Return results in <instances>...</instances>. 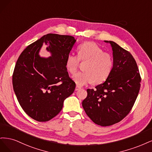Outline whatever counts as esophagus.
<instances>
[{"instance_id":"1","label":"esophagus","mask_w":152,"mask_h":152,"mask_svg":"<svg viewBox=\"0 0 152 152\" xmlns=\"http://www.w3.org/2000/svg\"><path fill=\"white\" fill-rule=\"evenodd\" d=\"M81 86H78V85H77L76 86V88H75V90L76 91H77V90H79L80 89H81Z\"/></svg>"}]
</instances>
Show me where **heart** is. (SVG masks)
Here are the masks:
<instances>
[{"label":"heart","instance_id":"heart-1","mask_svg":"<svg viewBox=\"0 0 152 152\" xmlns=\"http://www.w3.org/2000/svg\"><path fill=\"white\" fill-rule=\"evenodd\" d=\"M80 61L86 62L83 67L84 72L73 76L77 85L83 86L94 83L98 85L104 82L109 77L114 68V57L110 53L104 52L96 43L87 42L77 48V56L69 53L66 58L67 71L74 74L79 67Z\"/></svg>","mask_w":152,"mask_h":152}]
</instances>
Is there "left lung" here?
Segmentation results:
<instances>
[{"label":"left lung","instance_id":"8db88e82","mask_svg":"<svg viewBox=\"0 0 152 152\" xmlns=\"http://www.w3.org/2000/svg\"><path fill=\"white\" fill-rule=\"evenodd\" d=\"M114 68L110 75L96 89L86 90L82 105L94 123L109 126L123 119L133 108L138 95L141 78L131 53L112 41Z\"/></svg>","mask_w":152,"mask_h":152}]
</instances>
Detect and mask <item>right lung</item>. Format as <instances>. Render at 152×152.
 <instances>
[{
  "instance_id": "right-lung-1",
  "label": "right lung",
  "mask_w": 152,
  "mask_h": 152,
  "mask_svg": "<svg viewBox=\"0 0 152 152\" xmlns=\"http://www.w3.org/2000/svg\"><path fill=\"white\" fill-rule=\"evenodd\" d=\"M75 42L72 36L49 33L29 45L19 56L12 75L13 89L23 110L34 120L53 118L74 92L76 84L65 62ZM43 43L48 45L51 57L39 56Z\"/></svg>"
}]
</instances>
